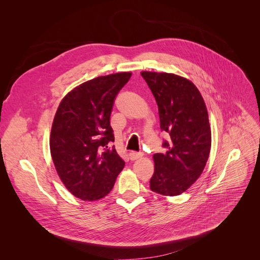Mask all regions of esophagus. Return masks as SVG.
<instances>
[{
  "label": "esophagus",
  "mask_w": 260,
  "mask_h": 260,
  "mask_svg": "<svg viewBox=\"0 0 260 260\" xmlns=\"http://www.w3.org/2000/svg\"><path fill=\"white\" fill-rule=\"evenodd\" d=\"M142 156H143V155L141 154V153H136V152H131V153L129 154V157H130L131 160H137V159L141 158V157H142Z\"/></svg>",
  "instance_id": "1"
}]
</instances>
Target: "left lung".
Returning <instances> with one entry per match:
<instances>
[{"mask_svg": "<svg viewBox=\"0 0 260 260\" xmlns=\"http://www.w3.org/2000/svg\"><path fill=\"white\" fill-rule=\"evenodd\" d=\"M158 106L160 129L170 136L167 152L153 155L151 190L166 196L185 192L200 178L208 160L211 130L201 92L184 77L168 73H141Z\"/></svg>", "mask_w": 260, "mask_h": 260, "instance_id": "obj_1", "label": "left lung"}]
</instances>
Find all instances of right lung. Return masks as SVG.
Returning <instances> with one entry per match:
<instances>
[{"instance_id": "obj_1", "label": "right lung", "mask_w": 260, "mask_h": 260, "mask_svg": "<svg viewBox=\"0 0 260 260\" xmlns=\"http://www.w3.org/2000/svg\"><path fill=\"white\" fill-rule=\"evenodd\" d=\"M131 75L117 73L79 84L55 114L50 137L54 166L67 190L82 201L105 198L124 167L107 145L115 141L109 118L116 95Z\"/></svg>"}]
</instances>
